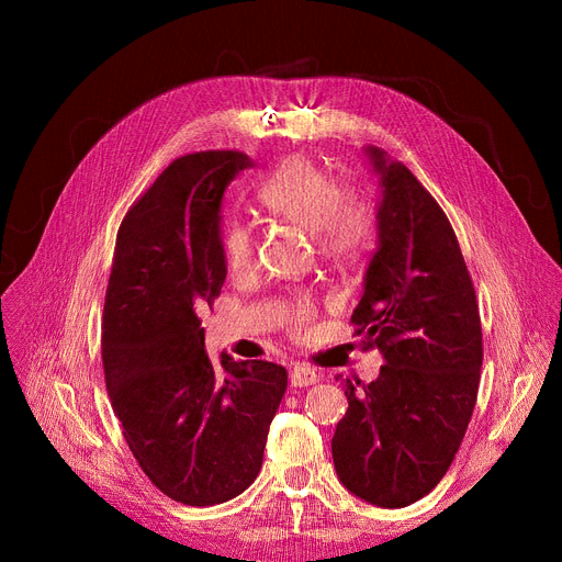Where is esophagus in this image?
<instances>
[{
  "mask_svg": "<svg viewBox=\"0 0 562 562\" xmlns=\"http://www.w3.org/2000/svg\"><path fill=\"white\" fill-rule=\"evenodd\" d=\"M316 380H318V373L307 364H293V369L289 371L291 387H310Z\"/></svg>",
  "mask_w": 562,
  "mask_h": 562,
  "instance_id": "34e87169",
  "label": "esophagus"
}]
</instances>
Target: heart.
<instances>
[{
	"mask_svg": "<svg viewBox=\"0 0 562 562\" xmlns=\"http://www.w3.org/2000/svg\"><path fill=\"white\" fill-rule=\"evenodd\" d=\"M261 210L307 234L330 257H346L364 248L373 236L371 206L358 195H344L333 177L305 157L284 161L257 191ZM223 255L229 273L241 276L255 263V239L246 225H229L223 236ZM312 305L299 299L289 310L293 326H307Z\"/></svg>",
	"mask_w": 562,
	"mask_h": 562,
	"instance_id": "obj_1",
	"label": "heart"
}]
</instances>
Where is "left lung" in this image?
I'll return each instance as SVG.
<instances>
[{
	"label": "left lung",
	"instance_id": "1",
	"mask_svg": "<svg viewBox=\"0 0 562 562\" xmlns=\"http://www.w3.org/2000/svg\"><path fill=\"white\" fill-rule=\"evenodd\" d=\"M378 175V241L350 321L382 356L380 375L341 380L348 409L333 437L341 485L405 508L451 467L476 405L483 335L456 232L401 161L362 147Z\"/></svg>",
	"mask_w": 562,
	"mask_h": 562
}]
</instances>
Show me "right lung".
<instances>
[{"mask_svg": "<svg viewBox=\"0 0 562 562\" xmlns=\"http://www.w3.org/2000/svg\"><path fill=\"white\" fill-rule=\"evenodd\" d=\"M252 159H175L127 212L102 316L109 398L145 476L187 506H214L257 479L286 390L280 364L204 350L200 312L227 276L223 195Z\"/></svg>", "mask_w": 562, "mask_h": 562, "instance_id": "right-lung-1", "label": "right lung"}]
</instances>
